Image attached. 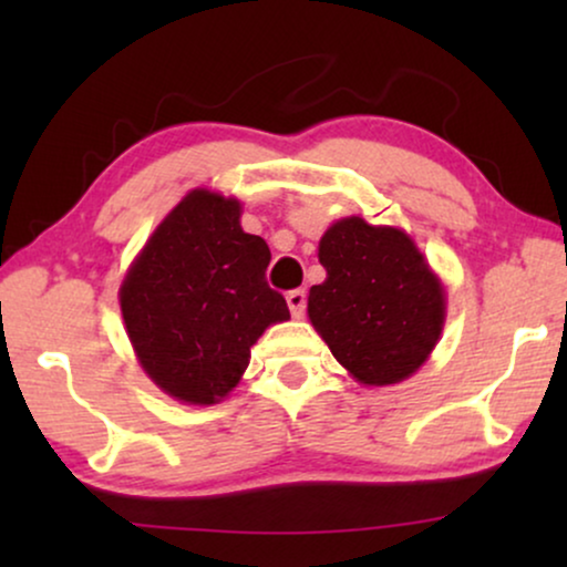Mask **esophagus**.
Wrapping results in <instances>:
<instances>
[{"instance_id":"esophagus-1","label":"esophagus","mask_w":567,"mask_h":567,"mask_svg":"<svg viewBox=\"0 0 567 567\" xmlns=\"http://www.w3.org/2000/svg\"><path fill=\"white\" fill-rule=\"evenodd\" d=\"M286 305L291 309V317H305V309H307V291L305 289H293L286 293Z\"/></svg>"}]
</instances>
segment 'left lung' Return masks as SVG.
Listing matches in <instances>:
<instances>
[{
	"label": "left lung",
	"instance_id": "left-lung-1",
	"mask_svg": "<svg viewBox=\"0 0 567 567\" xmlns=\"http://www.w3.org/2000/svg\"><path fill=\"white\" fill-rule=\"evenodd\" d=\"M328 278L309 289L307 312L355 382L384 386L415 374L444 328V286L402 229L361 216L320 239Z\"/></svg>",
	"mask_w": 567,
	"mask_h": 567
}]
</instances>
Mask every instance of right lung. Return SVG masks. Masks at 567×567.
<instances>
[{
    "label": "right lung",
    "instance_id": "add662e5",
    "mask_svg": "<svg viewBox=\"0 0 567 567\" xmlns=\"http://www.w3.org/2000/svg\"><path fill=\"white\" fill-rule=\"evenodd\" d=\"M243 206L190 190L154 229L121 286L131 346L169 398L214 405L235 390L250 348L274 322L289 320L266 281V239L239 227Z\"/></svg>",
    "mask_w": 567,
    "mask_h": 567
}]
</instances>
